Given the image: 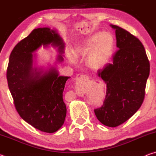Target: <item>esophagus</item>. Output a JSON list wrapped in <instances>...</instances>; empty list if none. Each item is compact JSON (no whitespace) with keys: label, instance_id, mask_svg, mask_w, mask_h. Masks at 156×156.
Listing matches in <instances>:
<instances>
[{"label":"esophagus","instance_id":"1","mask_svg":"<svg viewBox=\"0 0 156 156\" xmlns=\"http://www.w3.org/2000/svg\"><path fill=\"white\" fill-rule=\"evenodd\" d=\"M90 82L89 77L85 75H81L76 78L75 84V90L77 93H80L86 89Z\"/></svg>","mask_w":156,"mask_h":156}]
</instances>
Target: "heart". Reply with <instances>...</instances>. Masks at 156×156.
<instances>
[{
	"label": "heart",
	"mask_w": 156,
	"mask_h": 156,
	"mask_svg": "<svg viewBox=\"0 0 156 156\" xmlns=\"http://www.w3.org/2000/svg\"><path fill=\"white\" fill-rule=\"evenodd\" d=\"M113 47L114 38L112 34L105 31L94 34L78 50L83 54L90 52L87 59L89 66L93 69H100L109 62Z\"/></svg>",
	"instance_id": "b5f03b06"
}]
</instances>
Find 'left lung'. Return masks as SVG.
<instances>
[{"label":"left lung","instance_id":"8db88e82","mask_svg":"<svg viewBox=\"0 0 156 156\" xmlns=\"http://www.w3.org/2000/svg\"><path fill=\"white\" fill-rule=\"evenodd\" d=\"M115 30L118 49L98 76L107 84L103 105L94 109L104 125L115 127L129 120L143 102L150 65L143 44L129 31L110 25Z\"/></svg>","mask_w":156,"mask_h":156}]
</instances>
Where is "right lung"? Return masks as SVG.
Wrapping results in <instances>:
<instances>
[{"label": "right lung", "instance_id": "add662e5", "mask_svg": "<svg viewBox=\"0 0 156 156\" xmlns=\"http://www.w3.org/2000/svg\"><path fill=\"white\" fill-rule=\"evenodd\" d=\"M49 45L59 53L55 64L63 62L65 43L57 30L49 27L34 30L12 50L7 79L20 117L38 130L54 133L65 122L67 108L62 94L70 77L59 76L55 66L47 69L36 66V54L33 53L41 46Z\"/></svg>", "mask_w": 156, "mask_h": 156}]
</instances>
